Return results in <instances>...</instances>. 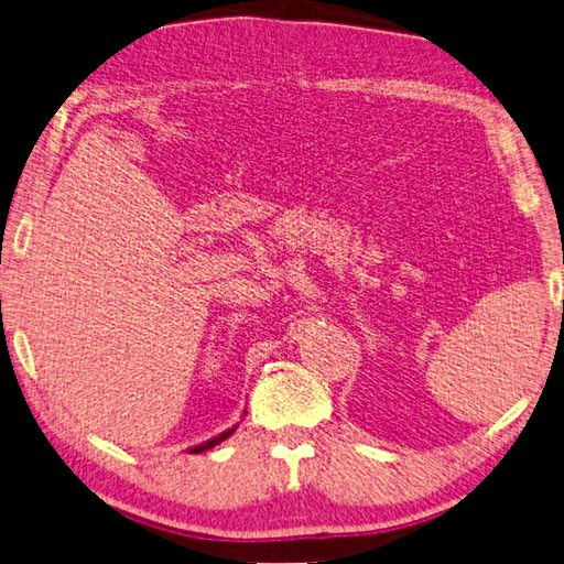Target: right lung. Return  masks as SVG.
I'll return each mask as SVG.
<instances>
[{
  "mask_svg": "<svg viewBox=\"0 0 564 564\" xmlns=\"http://www.w3.org/2000/svg\"><path fill=\"white\" fill-rule=\"evenodd\" d=\"M232 432H236V427H232V430H226V432H223V434H218V437H214V440H208V442H204V444H198V447H194V449H191V454H198V452H206V449H210V447H216V444L218 442H223V440H226V437H230V434Z\"/></svg>",
  "mask_w": 564,
  "mask_h": 564,
  "instance_id": "right-lung-1",
  "label": "right lung"
}]
</instances>
